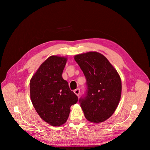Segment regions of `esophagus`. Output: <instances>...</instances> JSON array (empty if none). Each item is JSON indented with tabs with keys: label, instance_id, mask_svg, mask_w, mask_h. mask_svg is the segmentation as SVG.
Instances as JSON below:
<instances>
[{
	"label": "esophagus",
	"instance_id": "34e87169",
	"mask_svg": "<svg viewBox=\"0 0 150 150\" xmlns=\"http://www.w3.org/2000/svg\"><path fill=\"white\" fill-rule=\"evenodd\" d=\"M74 93L77 95V96L79 97V95H80V93H81V91H80V89L79 88H77V89H76V90H74Z\"/></svg>",
	"mask_w": 150,
	"mask_h": 150
}]
</instances>
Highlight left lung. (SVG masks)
I'll list each match as a JSON object with an SVG mask.
<instances>
[{
    "label": "left lung",
    "mask_w": 150,
    "mask_h": 150,
    "mask_svg": "<svg viewBox=\"0 0 150 150\" xmlns=\"http://www.w3.org/2000/svg\"><path fill=\"white\" fill-rule=\"evenodd\" d=\"M86 79V90L79 102L90 122H101L115 112L121 96L119 75L103 55L88 52L75 57Z\"/></svg>",
    "instance_id": "obj_1"
}]
</instances>
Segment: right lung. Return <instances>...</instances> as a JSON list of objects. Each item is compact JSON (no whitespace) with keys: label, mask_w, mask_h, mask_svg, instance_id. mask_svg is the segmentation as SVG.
Listing matches in <instances>:
<instances>
[{"label":"right lung","mask_w":150,"mask_h":150,"mask_svg":"<svg viewBox=\"0 0 150 150\" xmlns=\"http://www.w3.org/2000/svg\"><path fill=\"white\" fill-rule=\"evenodd\" d=\"M66 61L65 57H50L40 65L30 83L35 109L41 119L53 126L66 122L70 107L78 101V97L62 77Z\"/></svg>","instance_id":"1"}]
</instances>
